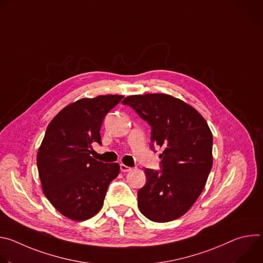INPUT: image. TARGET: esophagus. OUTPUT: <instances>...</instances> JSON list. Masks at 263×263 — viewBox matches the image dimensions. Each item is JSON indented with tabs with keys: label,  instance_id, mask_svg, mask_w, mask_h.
Wrapping results in <instances>:
<instances>
[{
	"label": "esophagus",
	"instance_id": "1",
	"mask_svg": "<svg viewBox=\"0 0 263 263\" xmlns=\"http://www.w3.org/2000/svg\"><path fill=\"white\" fill-rule=\"evenodd\" d=\"M120 167H121V171H122L123 173H127V172H131V171H132V167L127 166V165H125V164H123V163L120 165Z\"/></svg>",
	"mask_w": 263,
	"mask_h": 263
}]
</instances>
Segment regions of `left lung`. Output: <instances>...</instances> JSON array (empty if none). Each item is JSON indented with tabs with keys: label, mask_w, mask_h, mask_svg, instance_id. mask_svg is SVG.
<instances>
[{
	"label": "left lung",
	"mask_w": 263,
	"mask_h": 263,
	"mask_svg": "<svg viewBox=\"0 0 263 263\" xmlns=\"http://www.w3.org/2000/svg\"><path fill=\"white\" fill-rule=\"evenodd\" d=\"M123 103L152 127V148L163 147L161 171L144 170L146 183L137 193L138 208L153 221L174 220L191 209L204 190L212 167V133L194 107L172 96H130Z\"/></svg>",
	"instance_id": "obj_1"
}]
</instances>
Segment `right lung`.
Masks as SVG:
<instances>
[{"label":"right lung","instance_id":"right-lung-1","mask_svg":"<svg viewBox=\"0 0 263 263\" xmlns=\"http://www.w3.org/2000/svg\"><path fill=\"white\" fill-rule=\"evenodd\" d=\"M124 98L119 95L81 99L64 107L49 124L37 153L45 196L64 216L85 220L103 207L119 163L90 156L91 144H102L100 130L108 112Z\"/></svg>","mask_w":263,"mask_h":263}]
</instances>
